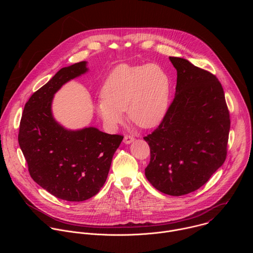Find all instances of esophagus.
I'll use <instances>...</instances> for the list:
<instances>
[{
	"mask_svg": "<svg viewBox=\"0 0 253 253\" xmlns=\"http://www.w3.org/2000/svg\"><path fill=\"white\" fill-rule=\"evenodd\" d=\"M134 140H135V138H134L132 135H130V134H127V135H125V137H124V143H125V144H130V143H132Z\"/></svg>",
	"mask_w": 253,
	"mask_h": 253,
	"instance_id": "esophagus-1",
	"label": "esophagus"
}]
</instances>
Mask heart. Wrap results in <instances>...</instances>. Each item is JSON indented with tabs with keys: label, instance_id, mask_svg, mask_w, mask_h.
<instances>
[{
	"label": "heart",
	"instance_id": "b5f03b06",
	"mask_svg": "<svg viewBox=\"0 0 253 253\" xmlns=\"http://www.w3.org/2000/svg\"><path fill=\"white\" fill-rule=\"evenodd\" d=\"M170 83L157 64L121 65L108 75L96 109L108 126H117L128 118L142 128H152L163 119L169 105Z\"/></svg>",
	"mask_w": 253,
	"mask_h": 253
}]
</instances>
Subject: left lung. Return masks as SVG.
<instances>
[{"label": "left lung", "mask_w": 253, "mask_h": 253, "mask_svg": "<svg viewBox=\"0 0 253 253\" xmlns=\"http://www.w3.org/2000/svg\"><path fill=\"white\" fill-rule=\"evenodd\" d=\"M177 71L175 97L159 126L144 137L150 147L148 181L181 196L203 186L225 161L230 116L221 83L189 61L169 58Z\"/></svg>", "instance_id": "left-lung-1"}]
</instances>
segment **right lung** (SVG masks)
Instances as JSON below:
<instances>
[{"label": "right lung", "mask_w": 253, "mask_h": 253, "mask_svg": "<svg viewBox=\"0 0 253 253\" xmlns=\"http://www.w3.org/2000/svg\"><path fill=\"white\" fill-rule=\"evenodd\" d=\"M86 71L84 61L62 68L36 91L25 104L18 135L34 181L67 201H84L100 191L123 140L122 135L107 134L93 127L66 130L54 120V94Z\"/></svg>", "instance_id": "right-lung-1"}]
</instances>
